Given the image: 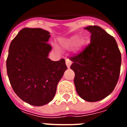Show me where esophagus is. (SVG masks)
<instances>
[{
    "mask_svg": "<svg viewBox=\"0 0 127 127\" xmlns=\"http://www.w3.org/2000/svg\"><path fill=\"white\" fill-rule=\"evenodd\" d=\"M65 62H66V66H67V67L69 68L70 66H71V61H70L69 58H67V59H66Z\"/></svg>",
    "mask_w": 127,
    "mask_h": 127,
    "instance_id": "esophagus-1",
    "label": "esophagus"
}]
</instances>
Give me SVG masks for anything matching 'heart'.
Returning <instances> with one entry per match:
<instances>
[{
  "label": "heart",
  "mask_w": 127,
  "mask_h": 127,
  "mask_svg": "<svg viewBox=\"0 0 127 127\" xmlns=\"http://www.w3.org/2000/svg\"><path fill=\"white\" fill-rule=\"evenodd\" d=\"M77 41H78V38L77 36H72L71 38H69L62 42V45L66 48L72 47L77 44Z\"/></svg>",
  "instance_id": "heart-1"
}]
</instances>
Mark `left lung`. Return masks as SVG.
Masks as SVG:
<instances>
[{
  "mask_svg": "<svg viewBox=\"0 0 127 127\" xmlns=\"http://www.w3.org/2000/svg\"><path fill=\"white\" fill-rule=\"evenodd\" d=\"M91 33V43L70 56L75 72L74 84L80 97L95 102L112 93L119 79L121 54L114 36L98 26L85 28Z\"/></svg>",
  "mask_w": 127,
  "mask_h": 127,
  "instance_id": "left-lung-1",
  "label": "left lung"
}]
</instances>
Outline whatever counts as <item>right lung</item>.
I'll return each instance as SVG.
<instances>
[{"label":"right lung","instance_id":"right-lung-1","mask_svg":"<svg viewBox=\"0 0 127 127\" xmlns=\"http://www.w3.org/2000/svg\"><path fill=\"white\" fill-rule=\"evenodd\" d=\"M50 32L41 29L24 28L11 43L7 71L13 91L20 98L34 106L52 100L58 82L67 69L64 59L47 58L52 46Z\"/></svg>","mask_w":127,"mask_h":127}]
</instances>
